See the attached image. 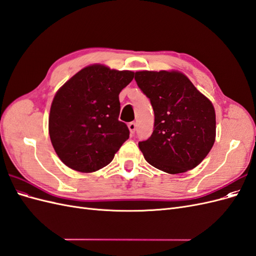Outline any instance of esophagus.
<instances>
[{
	"label": "esophagus",
	"mask_w": 256,
	"mask_h": 256,
	"mask_svg": "<svg viewBox=\"0 0 256 256\" xmlns=\"http://www.w3.org/2000/svg\"><path fill=\"white\" fill-rule=\"evenodd\" d=\"M128 128H129V130H130V134H134L136 129V124L134 122H129V124H128Z\"/></svg>",
	"instance_id": "obj_1"
}]
</instances>
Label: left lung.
<instances>
[{"instance_id": "left-lung-1", "label": "left lung", "mask_w": 256, "mask_h": 256, "mask_svg": "<svg viewBox=\"0 0 256 256\" xmlns=\"http://www.w3.org/2000/svg\"><path fill=\"white\" fill-rule=\"evenodd\" d=\"M134 80L150 98L154 114L152 136L138 142L146 161L168 174L194 168L214 143L210 100L177 72H138Z\"/></svg>"}]
</instances>
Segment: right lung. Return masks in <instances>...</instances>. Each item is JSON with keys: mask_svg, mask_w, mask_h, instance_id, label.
<instances>
[{"mask_svg": "<svg viewBox=\"0 0 256 256\" xmlns=\"http://www.w3.org/2000/svg\"><path fill=\"white\" fill-rule=\"evenodd\" d=\"M134 76L129 70L92 65L58 90L50 109L49 134L68 168L83 173L98 171L128 140L129 129L118 120V95Z\"/></svg>", "mask_w": 256, "mask_h": 256, "instance_id": "add662e5", "label": "right lung"}]
</instances>
